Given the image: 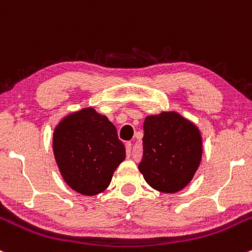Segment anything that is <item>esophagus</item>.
<instances>
[{
  "instance_id": "34e87169",
  "label": "esophagus",
  "mask_w": 252,
  "mask_h": 252,
  "mask_svg": "<svg viewBox=\"0 0 252 252\" xmlns=\"http://www.w3.org/2000/svg\"><path fill=\"white\" fill-rule=\"evenodd\" d=\"M126 155L130 156V152H131V142H126Z\"/></svg>"
}]
</instances>
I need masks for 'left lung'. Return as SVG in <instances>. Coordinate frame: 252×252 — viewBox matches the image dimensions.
<instances>
[{
  "label": "left lung",
  "instance_id": "left-lung-1",
  "mask_svg": "<svg viewBox=\"0 0 252 252\" xmlns=\"http://www.w3.org/2000/svg\"><path fill=\"white\" fill-rule=\"evenodd\" d=\"M139 170L152 189L175 193L186 187L202 159V139L194 124L175 112L148 116Z\"/></svg>",
  "mask_w": 252,
  "mask_h": 252
}]
</instances>
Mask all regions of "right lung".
<instances>
[{"label": "right lung", "mask_w": 252, "mask_h": 252, "mask_svg": "<svg viewBox=\"0 0 252 252\" xmlns=\"http://www.w3.org/2000/svg\"><path fill=\"white\" fill-rule=\"evenodd\" d=\"M53 151L66 184L84 195L101 193L126 159V147L106 116L84 108L55 128Z\"/></svg>", "instance_id": "1"}]
</instances>
